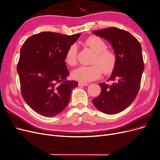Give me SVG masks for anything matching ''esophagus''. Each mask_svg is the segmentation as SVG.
I'll return each instance as SVG.
<instances>
[{"instance_id":"obj_1","label":"esophagus","mask_w":160,"mask_h":160,"mask_svg":"<svg viewBox=\"0 0 160 160\" xmlns=\"http://www.w3.org/2000/svg\"><path fill=\"white\" fill-rule=\"evenodd\" d=\"M88 85V83H83V82H78V86H86Z\"/></svg>"}]
</instances>
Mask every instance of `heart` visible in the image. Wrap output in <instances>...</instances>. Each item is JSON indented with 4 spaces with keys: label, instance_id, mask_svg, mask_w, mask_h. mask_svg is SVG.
Instances as JSON below:
<instances>
[{
    "label": "heart",
    "instance_id": "1",
    "mask_svg": "<svg viewBox=\"0 0 160 160\" xmlns=\"http://www.w3.org/2000/svg\"><path fill=\"white\" fill-rule=\"evenodd\" d=\"M85 44L95 52L92 60V65L80 67L72 72V78L83 82H88L98 79L102 75L112 72L116 66L117 56L116 53L107 49V44L100 37L91 36L85 41ZM78 48L75 44L68 48L65 55L67 65L74 67L77 64Z\"/></svg>",
    "mask_w": 160,
    "mask_h": 160
}]
</instances>
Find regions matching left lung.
I'll use <instances>...</instances> for the list:
<instances>
[{
    "label": "left lung",
    "instance_id": "8db88e82",
    "mask_svg": "<svg viewBox=\"0 0 160 160\" xmlns=\"http://www.w3.org/2000/svg\"><path fill=\"white\" fill-rule=\"evenodd\" d=\"M92 32L109 41L117 56L108 83L99 84L101 93L93 103L102 112L115 114L127 108L139 91L144 68L141 46L129 32L116 27Z\"/></svg>",
    "mask_w": 160,
    "mask_h": 160
}]
</instances>
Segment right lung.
<instances>
[{"label": "right lung", "instance_id": "obj_1", "mask_svg": "<svg viewBox=\"0 0 160 160\" xmlns=\"http://www.w3.org/2000/svg\"><path fill=\"white\" fill-rule=\"evenodd\" d=\"M80 34L42 32L26 40L17 66L23 99L34 111L53 117L65 110L78 82L68 80L65 62L68 48Z\"/></svg>", "mask_w": 160, "mask_h": 160}]
</instances>
